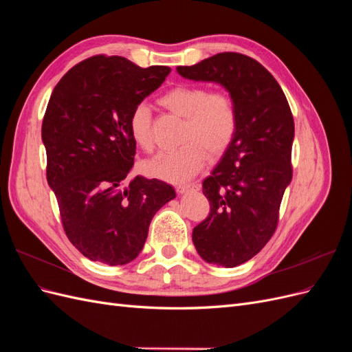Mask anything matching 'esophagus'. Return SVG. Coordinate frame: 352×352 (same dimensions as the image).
I'll return each instance as SVG.
<instances>
[{
  "mask_svg": "<svg viewBox=\"0 0 352 352\" xmlns=\"http://www.w3.org/2000/svg\"><path fill=\"white\" fill-rule=\"evenodd\" d=\"M198 189H199V185H197V184H192V185H179V186H176L177 194H186V192H189V190H198Z\"/></svg>",
  "mask_w": 352,
  "mask_h": 352,
  "instance_id": "1",
  "label": "esophagus"
}]
</instances>
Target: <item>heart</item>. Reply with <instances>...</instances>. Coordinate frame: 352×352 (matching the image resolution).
<instances>
[{"instance_id":"b5f03b06","label":"heart","mask_w":352,"mask_h":352,"mask_svg":"<svg viewBox=\"0 0 352 352\" xmlns=\"http://www.w3.org/2000/svg\"><path fill=\"white\" fill-rule=\"evenodd\" d=\"M164 109L185 119L180 135L182 146L164 151L145 163V172L167 180L185 182L206 166L207 154L219 157L228 150L238 129L235 102L225 92H210L204 87L179 85L160 98ZM153 113L146 102L136 104L129 116V131L133 142L150 153L154 148L151 129Z\"/></svg>"}]
</instances>
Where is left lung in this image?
Listing matches in <instances>:
<instances>
[{"label":"left lung","mask_w":352,"mask_h":352,"mask_svg":"<svg viewBox=\"0 0 352 352\" xmlns=\"http://www.w3.org/2000/svg\"><path fill=\"white\" fill-rule=\"evenodd\" d=\"M176 70L189 80L221 85L238 111L235 138L202 182L210 214L192 232L202 260L236 267L258 254L278 226L292 180L294 117L278 80L251 57L220 52Z\"/></svg>","instance_id":"1"}]
</instances>
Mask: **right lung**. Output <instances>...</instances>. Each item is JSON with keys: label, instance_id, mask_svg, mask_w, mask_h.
Returning a JSON list of instances; mask_svg holds the SVG:
<instances>
[{"label": "right lung", "instance_id": "add662e5", "mask_svg": "<svg viewBox=\"0 0 352 352\" xmlns=\"http://www.w3.org/2000/svg\"><path fill=\"white\" fill-rule=\"evenodd\" d=\"M168 73L95 56L72 67L51 94L42 122L47 180L69 241L92 261L135 260L154 214L176 198L158 179L135 176L127 184L136 151L129 116Z\"/></svg>", "mask_w": 352, "mask_h": 352}]
</instances>
